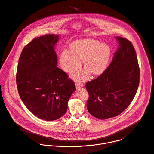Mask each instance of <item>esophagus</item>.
I'll use <instances>...</instances> for the list:
<instances>
[{
  "instance_id": "obj_1",
  "label": "esophagus",
  "mask_w": 154,
  "mask_h": 154,
  "mask_svg": "<svg viewBox=\"0 0 154 154\" xmlns=\"http://www.w3.org/2000/svg\"><path fill=\"white\" fill-rule=\"evenodd\" d=\"M84 86V85L83 83H80L79 82H75V86L76 88H83Z\"/></svg>"
}]
</instances>
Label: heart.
Wrapping results in <instances>:
<instances>
[{"instance_id":"obj_1","label":"heart","mask_w":154,"mask_h":154,"mask_svg":"<svg viewBox=\"0 0 154 154\" xmlns=\"http://www.w3.org/2000/svg\"><path fill=\"white\" fill-rule=\"evenodd\" d=\"M70 52L63 51L60 56V65L62 69L72 73L84 63L85 69L71 75V77L79 82L86 80L91 73L100 75L106 69L111 56V49L105 43L91 39L83 38L76 40L69 46Z\"/></svg>"}]
</instances>
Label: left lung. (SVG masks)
<instances>
[{
  "mask_svg": "<svg viewBox=\"0 0 154 154\" xmlns=\"http://www.w3.org/2000/svg\"><path fill=\"white\" fill-rule=\"evenodd\" d=\"M119 47L112 62L98 77L87 82L88 112L97 119L116 117L134 99L140 82V69L134 48L130 41L116 37Z\"/></svg>",
  "mask_w": 154,
  "mask_h": 154,
  "instance_id": "8db88e82",
  "label": "left lung"
}]
</instances>
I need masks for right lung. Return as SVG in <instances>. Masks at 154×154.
Returning a JSON list of instances; mask_svg holds the SVG:
<instances>
[{"label":"right lung","instance_id":"1","mask_svg":"<svg viewBox=\"0 0 154 154\" xmlns=\"http://www.w3.org/2000/svg\"><path fill=\"white\" fill-rule=\"evenodd\" d=\"M59 35L35 38L20 56L16 83L21 100L38 118L53 121L67 111L68 102L76 90L72 80L57 68L55 46Z\"/></svg>","mask_w":154,"mask_h":154}]
</instances>
